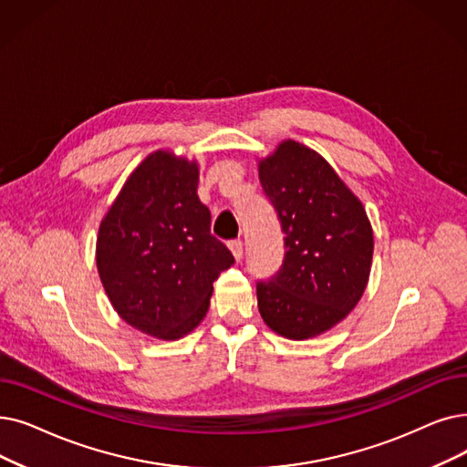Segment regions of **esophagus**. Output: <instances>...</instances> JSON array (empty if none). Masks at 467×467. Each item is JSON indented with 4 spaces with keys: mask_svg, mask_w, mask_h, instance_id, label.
Returning <instances> with one entry per match:
<instances>
[{
    "mask_svg": "<svg viewBox=\"0 0 467 467\" xmlns=\"http://www.w3.org/2000/svg\"><path fill=\"white\" fill-rule=\"evenodd\" d=\"M229 248H231V252H233V255H234L236 261H240L242 255H244V246H242L240 240H233L231 244H229Z\"/></svg>",
    "mask_w": 467,
    "mask_h": 467,
    "instance_id": "esophagus-1",
    "label": "esophagus"
}]
</instances>
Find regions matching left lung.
<instances>
[{
    "label": "left lung",
    "mask_w": 467,
    "mask_h": 467,
    "mask_svg": "<svg viewBox=\"0 0 467 467\" xmlns=\"http://www.w3.org/2000/svg\"><path fill=\"white\" fill-rule=\"evenodd\" d=\"M257 171L286 234L282 269L257 282L261 318L282 337H317L346 318L367 290L370 219L328 161L294 139L280 140Z\"/></svg>",
    "instance_id": "obj_1"
}]
</instances>
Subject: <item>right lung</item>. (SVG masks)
<instances>
[{
  "label": "right lung",
  "mask_w": 467,
  "mask_h": 467,
  "mask_svg": "<svg viewBox=\"0 0 467 467\" xmlns=\"http://www.w3.org/2000/svg\"><path fill=\"white\" fill-rule=\"evenodd\" d=\"M196 160L154 150L130 173L97 234V271L114 311L156 339L191 334L234 257L212 236Z\"/></svg>",
  "instance_id": "1"
}]
</instances>
